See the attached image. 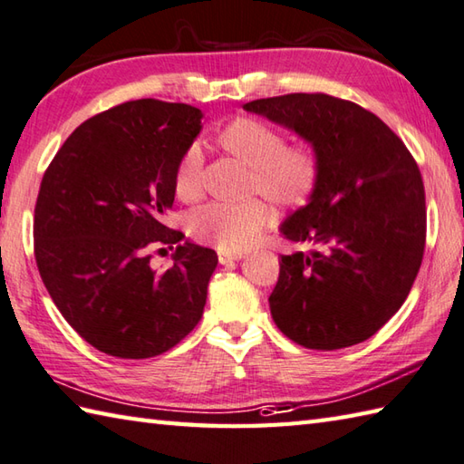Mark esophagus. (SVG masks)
Masks as SVG:
<instances>
[{
	"instance_id": "1",
	"label": "esophagus",
	"mask_w": 464,
	"mask_h": 464,
	"mask_svg": "<svg viewBox=\"0 0 464 464\" xmlns=\"http://www.w3.org/2000/svg\"><path fill=\"white\" fill-rule=\"evenodd\" d=\"M242 258H244V254H224V252L218 254V262L220 264H230V262L242 260Z\"/></svg>"
}]
</instances>
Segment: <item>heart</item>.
Instances as JSON below:
<instances>
[{
  "label": "heart",
  "instance_id": "heart-1",
  "mask_svg": "<svg viewBox=\"0 0 464 464\" xmlns=\"http://www.w3.org/2000/svg\"><path fill=\"white\" fill-rule=\"evenodd\" d=\"M222 152L250 166L248 192L286 210L306 206L314 198L323 160L312 146L286 144V136L268 121L238 116L216 134ZM174 194L182 202H196L204 194V158L190 146L179 158L174 172ZM272 222L270 206L262 198L242 204H208L188 218V230L196 240L214 246L224 254H242L256 244L260 232Z\"/></svg>",
  "mask_w": 464,
  "mask_h": 464
}]
</instances>
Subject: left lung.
Returning a JSON list of instances; mask_svg holds the SVG:
<instances>
[{
  "label": "left lung",
  "mask_w": 464,
  "mask_h": 464,
  "mask_svg": "<svg viewBox=\"0 0 464 464\" xmlns=\"http://www.w3.org/2000/svg\"><path fill=\"white\" fill-rule=\"evenodd\" d=\"M295 130L323 160L314 198L282 224L310 244L282 256L268 298L280 333L314 351H336L378 333L402 306L427 244L417 160L404 141L354 102L286 93L244 103Z\"/></svg>",
  "instance_id": "1"
}]
</instances>
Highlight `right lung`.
<instances>
[{
  "instance_id": "obj_1",
  "label": "right lung",
  "mask_w": 464,
  "mask_h": 464,
  "mask_svg": "<svg viewBox=\"0 0 464 464\" xmlns=\"http://www.w3.org/2000/svg\"><path fill=\"white\" fill-rule=\"evenodd\" d=\"M200 120L188 103H120L75 128L42 178L37 270L62 316L100 353L152 358L200 323L218 256L166 226L176 166ZM174 245L173 266L154 271L151 252Z\"/></svg>"
}]
</instances>
